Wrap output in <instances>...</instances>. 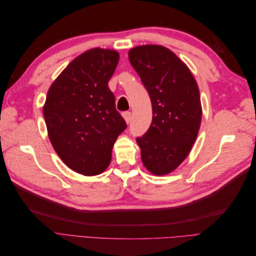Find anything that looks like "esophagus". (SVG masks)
I'll use <instances>...</instances> for the list:
<instances>
[{"label":"esophagus","mask_w":256,"mask_h":256,"mask_svg":"<svg viewBox=\"0 0 256 256\" xmlns=\"http://www.w3.org/2000/svg\"><path fill=\"white\" fill-rule=\"evenodd\" d=\"M122 118H125V120H126V122H127V124H129V122H131V113H130V112H125V113H122Z\"/></svg>","instance_id":"esophagus-1"}]
</instances>
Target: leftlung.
I'll use <instances>...</instances> for the list:
<instances>
[{
  "label": "left lung",
  "instance_id": "left-lung-1",
  "mask_svg": "<svg viewBox=\"0 0 256 256\" xmlns=\"http://www.w3.org/2000/svg\"><path fill=\"white\" fill-rule=\"evenodd\" d=\"M128 56L152 100V125L136 138L143 166L154 176L168 175L196 140L203 113L198 83L189 67L164 46H138Z\"/></svg>",
  "mask_w": 256,
  "mask_h": 256
}]
</instances>
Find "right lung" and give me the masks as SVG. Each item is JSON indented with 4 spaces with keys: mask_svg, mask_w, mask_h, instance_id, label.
Listing matches in <instances>:
<instances>
[{
    "mask_svg": "<svg viewBox=\"0 0 256 256\" xmlns=\"http://www.w3.org/2000/svg\"><path fill=\"white\" fill-rule=\"evenodd\" d=\"M118 60L116 50L83 52L53 81L46 97L42 112L53 148L84 176L106 171L116 138L127 127L108 88Z\"/></svg>",
    "mask_w": 256,
    "mask_h": 256,
    "instance_id": "right-lung-1",
    "label": "right lung"
}]
</instances>
